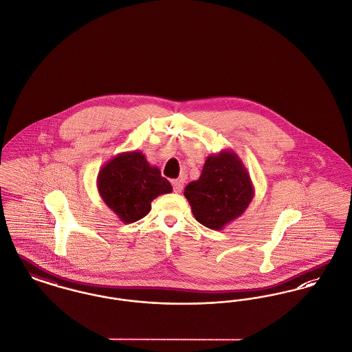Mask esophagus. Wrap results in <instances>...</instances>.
Returning <instances> with one entry per match:
<instances>
[{"label": "esophagus", "mask_w": 352, "mask_h": 352, "mask_svg": "<svg viewBox=\"0 0 352 352\" xmlns=\"http://www.w3.org/2000/svg\"><path fill=\"white\" fill-rule=\"evenodd\" d=\"M172 185H173V192L175 193H180L183 190V188H184V182L182 179H177V180L172 182Z\"/></svg>", "instance_id": "esophagus-1"}]
</instances>
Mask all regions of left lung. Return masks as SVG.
Listing matches in <instances>:
<instances>
[{
	"mask_svg": "<svg viewBox=\"0 0 352 352\" xmlns=\"http://www.w3.org/2000/svg\"><path fill=\"white\" fill-rule=\"evenodd\" d=\"M184 196L197 221L221 230L248 209L254 188L239 155L222 149L206 157L199 180L185 186Z\"/></svg>",
	"mask_w": 352,
	"mask_h": 352,
	"instance_id": "8db88e82",
	"label": "left lung"
}]
</instances>
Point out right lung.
I'll list each match as a JSON object with an SVG mask.
<instances>
[{"mask_svg": "<svg viewBox=\"0 0 352 352\" xmlns=\"http://www.w3.org/2000/svg\"><path fill=\"white\" fill-rule=\"evenodd\" d=\"M96 186L102 200L124 223L143 219L157 196L172 192V185L160 169L151 166L139 151L113 156L100 168Z\"/></svg>", "mask_w": 352, "mask_h": 352, "instance_id": "obj_1", "label": "right lung"}]
</instances>
